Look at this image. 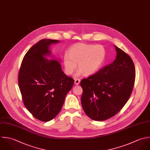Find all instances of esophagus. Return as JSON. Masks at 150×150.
I'll return each instance as SVG.
<instances>
[{
  "label": "esophagus",
  "mask_w": 150,
  "mask_h": 150,
  "mask_svg": "<svg viewBox=\"0 0 150 150\" xmlns=\"http://www.w3.org/2000/svg\"><path fill=\"white\" fill-rule=\"evenodd\" d=\"M80 82H81L80 79H75L74 83H75V84L76 85H78L79 84Z\"/></svg>",
  "instance_id": "obj_1"
}]
</instances>
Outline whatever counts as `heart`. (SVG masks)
I'll list each match as a JSON object with an SVG mask.
<instances>
[{
    "instance_id": "heart-1",
    "label": "heart",
    "mask_w": 150,
    "mask_h": 150,
    "mask_svg": "<svg viewBox=\"0 0 150 150\" xmlns=\"http://www.w3.org/2000/svg\"><path fill=\"white\" fill-rule=\"evenodd\" d=\"M106 52L102 45L79 43L71 47L65 54L63 62L67 74L71 75L77 67L75 76H89L96 74L105 59Z\"/></svg>"
}]
</instances>
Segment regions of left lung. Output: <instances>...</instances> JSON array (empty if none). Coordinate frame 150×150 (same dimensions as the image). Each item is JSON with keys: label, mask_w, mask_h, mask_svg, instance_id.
Returning <instances> with one entry per match:
<instances>
[{"label": "left lung", "mask_w": 150, "mask_h": 150, "mask_svg": "<svg viewBox=\"0 0 150 150\" xmlns=\"http://www.w3.org/2000/svg\"><path fill=\"white\" fill-rule=\"evenodd\" d=\"M114 61L81 82V104L91 120L101 121L116 115L125 105L133 88L134 65L130 57L114 46Z\"/></svg>", "instance_id": "1"}]
</instances>
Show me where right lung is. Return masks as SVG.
<instances>
[{
  "mask_svg": "<svg viewBox=\"0 0 150 150\" xmlns=\"http://www.w3.org/2000/svg\"><path fill=\"white\" fill-rule=\"evenodd\" d=\"M60 40L44 39L30 47L22 61L18 85L24 104L36 119L48 122L60 112L74 83L61 69L50 46ZM46 57H51L49 60Z\"/></svg>",
  "mask_w": 150,
  "mask_h": 150,
  "instance_id": "add662e5",
  "label": "right lung"
}]
</instances>
